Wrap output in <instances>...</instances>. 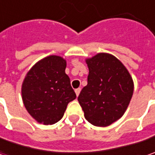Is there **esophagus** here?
<instances>
[{
  "mask_svg": "<svg viewBox=\"0 0 155 155\" xmlns=\"http://www.w3.org/2000/svg\"><path fill=\"white\" fill-rule=\"evenodd\" d=\"M80 91H81L80 88H78V89H76V90H75V92H76V95H77V97H78V95H79Z\"/></svg>",
  "mask_w": 155,
  "mask_h": 155,
  "instance_id": "esophagus-1",
  "label": "esophagus"
}]
</instances>
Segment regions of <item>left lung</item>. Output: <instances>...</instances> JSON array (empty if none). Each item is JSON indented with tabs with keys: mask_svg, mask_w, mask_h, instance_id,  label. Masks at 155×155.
Masks as SVG:
<instances>
[{
	"mask_svg": "<svg viewBox=\"0 0 155 155\" xmlns=\"http://www.w3.org/2000/svg\"><path fill=\"white\" fill-rule=\"evenodd\" d=\"M88 84L78 96L84 117L94 126L106 127L120 119L134 92V82L122 63L109 53L86 59Z\"/></svg>",
	"mask_w": 155,
	"mask_h": 155,
	"instance_id": "1",
	"label": "left lung"
}]
</instances>
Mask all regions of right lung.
Listing matches in <instances>:
<instances>
[{
	"mask_svg": "<svg viewBox=\"0 0 155 155\" xmlns=\"http://www.w3.org/2000/svg\"><path fill=\"white\" fill-rule=\"evenodd\" d=\"M65 67L63 58L51 55L36 63L23 81L24 105L39 123L51 125L58 122L69 103L76 98Z\"/></svg>",
	"mask_w": 155,
	"mask_h": 155,
	"instance_id": "right-lung-1",
	"label": "right lung"
}]
</instances>
